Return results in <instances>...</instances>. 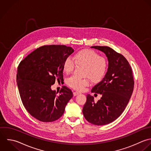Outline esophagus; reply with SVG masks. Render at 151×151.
<instances>
[{
  "label": "esophagus",
  "mask_w": 151,
  "mask_h": 151,
  "mask_svg": "<svg viewBox=\"0 0 151 151\" xmlns=\"http://www.w3.org/2000/svg\"><path fill=\"white\" fill-rule=\"evenodd\" d=\"M79 94H80V93L78 92H73V96H77V95H78Z\"/></svg>",
  "instance_id": "34e87169"
}]
</instances>
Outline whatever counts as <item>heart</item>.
<instances>
[{"mask_svg": "<svg viewBox=\"0 0 151 151\" xmlns=\"http://www.w3.org/2000/svg\"><path fill=\"white\" fill-rule=\"evenodd\" d=\"M73 60L76 65L86 66L84 76L90 78L93 82L100 81L106 73L107 60L93 50H81L75 54ZM75 63L69 57L65 59L63 63V70L65 74L68 75L73 71ZM67 84L70 88L81 91L89 85V79H81L73 76L68 79Z\"/></svg>", "mask_w": 151, "mask_h": 151, "instance_id": "obj_1", "label": "heart"}]
</instances>
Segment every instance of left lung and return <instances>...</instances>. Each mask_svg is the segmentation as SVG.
I'll list each match as a JSON object with an SVG mask.
<instances>
[{
	"mask_svg": "<svg viewBox=\"0 0 151 151\" xmlns=\"http://www.w3.org/2000/svg\"><path fill=\"white\" fill-rule=\"evenodd\" d=\"M103 52L108 60V71L103 79L95 85L92 93L102 95L97 102L87 95L83 114L91 124L104 125L116 120L124 112L132 96L134 81L131 67L127 59L108 46H94Z\"/></svg>",
	"mask_w": 151,
	"mask_h": 151,
	"instance_id": "left-lung-1",
	"label": "left lung"
}]
</instances>
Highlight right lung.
<instances>
[{
    "instance_id": "1",
    "label": "right lung",
    "mask_w": 151,
    "mask_h": 151,
    "mask_svg": "<svg viewBox=\"0 0 151 151\" xmlns=\"http://www.w3.org/2000/svg\"><path fill=\"white\" fill-rule=\"evenodd\" d=\"M74 50L65 45H45L28 55L19 63L16 75L22 102L27 111L44 122L58 120L73 97L63 86L59 95L51 89L55 80L63 81V63Z\"/></svg>"
}]
</instances>
